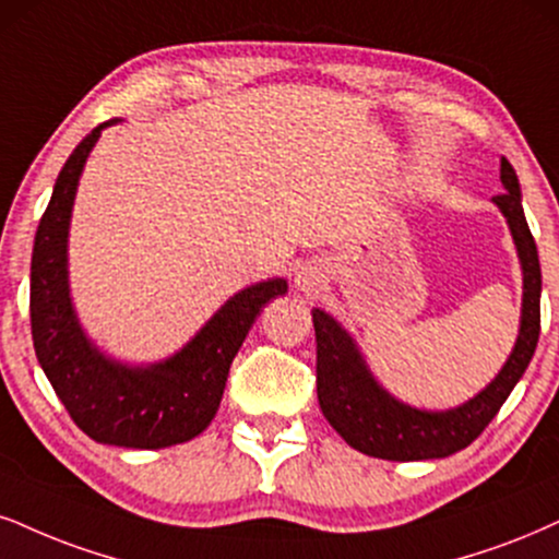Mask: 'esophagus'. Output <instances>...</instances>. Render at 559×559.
<instances>
[{
    "label": "esophagus",
    "mask_w": 559,
    "mask_h": 559,
    "mask_svg": "<svg viewBox=\"0 0 559 559\" xmlns=\"http://www.w3.org/2000/svg\"><path fill=\"white\" fill-rule=\"evenodd\" d=\"M319 282H321L319 272H313V269H302L298 277V287H302V290H313V287H319Z\"/></svg>",
    "instance_id": "obj_1"
}]
</instances>
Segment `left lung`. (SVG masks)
<instances>
[{
	"label": "left lung",
	"instance_id": "obj_1",
	"mask_svg": "<svg viewBox=\"0 0 559 559\" xmlns=\"http://www.w3.org/2000/svg\"><path fill=\"white\" fill-rule=\"evenodd\" d=\"M500 181L506 191L492 199L511 225L523 266L521 334L506 368L469 404L451 412H419L399 404L370 378L353 340L342 332L340 323L319 308L313 311L316 391H319L321 412L357 451L389 461L451 456L481 436L532 362L542 329L539 253L523 215L519 178L506 157L500 163Z\"/></svg>",
	"mask_w": 559,
	"mask_h": 559
}]
</instances>
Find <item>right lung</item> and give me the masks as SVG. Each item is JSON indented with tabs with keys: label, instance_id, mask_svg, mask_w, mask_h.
I'll list each match as a JSON object with an SVG mask.
<instances>
[{
	"label": "right lung",
	"instance_id": "1",
	"mask_svg": "<svg viewBox=\"0 0 559 559\" xmlns=\"http://www.w3.org/2000/svg\"><path fill=\"white\" fill-rule=\"evenodd\" d=\"M111 123V121H108ZM100 123L61 168L40 217L31 261V332L38 362L69 417L98 443L165 448L186 443L215 417L233 357L261 308L287 293L285 280L246 287L170 360L123 368L82 336L67 293V227L74 191Z\"/></svg>",
	"mask_w": 559,
	"mask_h": 559
}]
</instances>
